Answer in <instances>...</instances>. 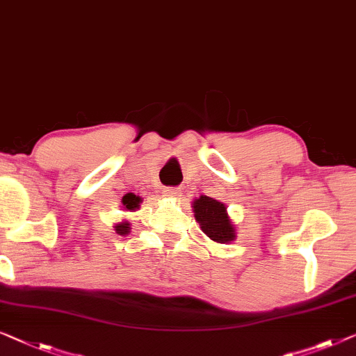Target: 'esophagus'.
Returning <instances> with one entry per match:
<instances>
[{
  "label": "esophagus",
  "mask_w": 356,
  "mask_h": 356,
  "mask_svg": "<svg viewBox=\"0 0 356 356\" xmlns=\"http://www.w3.org/2000/svg\"><path fill=\"white\" fill-rule=\"evenodd\" d=\"M162 194L163 197H177V195L181 194V191H179V188H163Z\"/></svg>",
  "instance_id": "34e87169"
}]
</instances>
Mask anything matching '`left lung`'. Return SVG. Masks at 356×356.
<instances>
[{"mask_svg":"<svg viewBox=\"0 0 356 356\" xmlns=\"http://www.w3.org/2000/svg\"><path fill=\"white\" fill-rule=\"evenodd\" d=\"M193 210L200 229L218 244H229L236 239V228L231 221L226 205L209 195L194 199Z\"/></svg>","mask_w":356,"mask_h":356,"instance_id":"obj_1","label":"left lung"}]
</instances>
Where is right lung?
I'll use <instances>...</instances> for the list:
<instances>
[{
	"label": "right lung",
	"mask_w": 356,
	"mask_h": 356,
	"mask_svg": "<svg viewBox=\"0 0 356 356\" xmlns=\"http://www.w3.org/2000/svg\"><path fill=\"white\" fill-rule=\"evenodd\" d=\"M143 202V199L140 197V195L133 194V193H128L127 195H123L122 199V204H123V209L128 210V212H136L138 209H140V204ZM115 228V233L120 234V236H125L130 233V223H128L127 220H122L118 221V223L114 225Z\"/></svg>",
	"instance_id": "right-lung-1"
}]
</instances>
